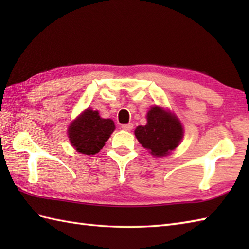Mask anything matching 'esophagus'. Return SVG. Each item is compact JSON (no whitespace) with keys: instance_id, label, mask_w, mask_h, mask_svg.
<instances>
[{"instance_id":"34e87169","label":"esophagus","mask_w":249,"mask_h":249,"mask_svg":"<svg viewBox=\"0 0 249 249\" xmlns=\"http://www.w3.org/2000/svg\"><path fill=\"white\" fill-rule=\"evenodd\" d=\"M122 128H123L124 130H131L134 128V124H131V123H128V124H123L122 125Z\"/></svg>"}]
</instances>
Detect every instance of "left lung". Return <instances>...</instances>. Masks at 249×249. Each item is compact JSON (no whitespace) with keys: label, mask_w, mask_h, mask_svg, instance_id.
<instances>
[{"label":"left lung","mask_w":249,"mask_h":249,"mask_svg":"<svg viewBox=\"0 0 249 249\" xmlns=\"http://www.w3.org/2000/svg\"><path fill=\"white\" fill-rule=\"evenodd\" d=\"M145 126L135 130L137 139L152 155L165 156L178 145L183 137V128L177 116L160 107L151 108L147 112Z\"/></svg>","instance_id":"1"}]
</instances>
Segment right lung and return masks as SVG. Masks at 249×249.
Returning a JSON list of instances; mask_svg holds the SVG:
<instances>
[{"label":"right lung","instance_id":"add662e5","mask_svg":"<svg viewBox=\"0 0 249 249\" xmlns=\"http://www.w3.org/2000/svg\"><path fill=\"white\" fill-rule=\"evenodd\" d=\"M114 128L112 120L102 119L97 111L88 109L71 124L68 137L78 152L94 155L103 149Z\"/></svg>","mask_w":249,"mask_h":249}]
</instances>
